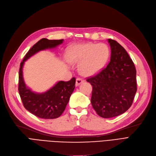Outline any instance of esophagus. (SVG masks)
<instances>
[{
	"label": "esophagus",
	"instance_id": "34e87169",
	"mask_svg": "<svg viewBox=\"0 0 156 156\" xmlns=\"http://www.w3.org/2000/svg\"><path fill=\"white\" fill-rule=\"evenodd\" d=\"M84 80L83 79H81V78H77V79H76V85L77 86H79V84H80L81 83H84Z\"/></svg>",
	"mask_w": 156,
	"mask_h": 156
}]
</instances>
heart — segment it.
Returning <instances> with one entry per match:
<instances>
[{
  "label": "heart",
  "mask_w": 156,
  "mask_h": 156,
  "mask_svg": "<svg viewBox=\"0 0 156 156\" xmlns=\"http://www.w3.org/2000/svg\"><path fill=\"white\" fill-rule=\"evenodd\" d=\"M110 54L109 47L104 43H83L72 47L66 59L71 63H79V71L84 76H91L101 71L106 64Z\"/></svg>",
  "instance_id": "1"
}]
</instances>
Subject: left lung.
Here are the masks:
<instances>
[{
  "instance_id": "8db88e82",
  "label": "left lung",
  "mask_w": 156,
  "mask_h": 156,
  "mask_svg": "<svg viewBox=\"0 0 156 156\" xmlns=\"http://www.w3.org/2000/svg\"><path fill=\"white\" fill-rule=\"evenodd\" d=\"M111 59L108 66L86 81L92 86L91 103L102 118L119 116L131 106L137 91L136 70L133 60L116 41L108 39Z\"/></svg>"
}]
</instances>
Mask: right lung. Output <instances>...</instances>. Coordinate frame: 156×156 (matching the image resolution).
<instances>
[{
  "label": "right lung",
  "instance_id": "1",
  "mask_svg": "<svg viewBox=\"0 0 156 156\" xmlns=\"http://www.w3.org/2000/svg\"><path fill=\"white\" fill-rule=\"evenodd\" d=\"M63 42V40L41 39L29 49L20 63L18 91L23 106L30 113L43 119H54L63 113L74 90L76 78L73 77L69 81H58L44 93H34L25 84L22 72L23 64L37 52L45 49L54 48Z\"/></svg>",
  "mask_w": 156,
  "mask_h": 156
}]
</instances>
